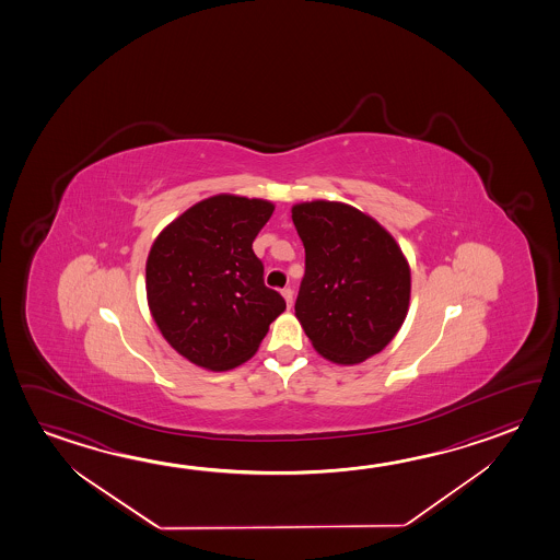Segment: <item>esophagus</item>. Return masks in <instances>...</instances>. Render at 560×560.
Listing matches in <instances>:
<instances>
[{"label": "esophagus", "instance_id": "34e87169", "mask_svg": "<svg viewBox=\"0 0 560 560\" xmlns=\"http://www.w3.org/2000/svg\"><path fill=\"white\" fill-rule=\"evenodd\" d=\"M282 295H284L285 305H288V307H292V302H294V290H292V288H284V290H282Z\"/></svg>", "mask_w": 560, "mask_h": 560}]
</instances>
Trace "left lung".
<instances>
[{"label":"left lung","mask_w":560,"mask_h":560,"mask_svg":"<svg viewBox=\"0 0 560 560\" xmlns=\"http://www.w3.org/2000/svg\"><path fill=\"white\" fill-rule=\"evenodd\" d=\"M292 221L305 248L295 317L327 361H366L394 339L408 315L406 256L378 221L347 203H298Z\"/></svg>","instance_id":"8db88e82"}]
</instances>
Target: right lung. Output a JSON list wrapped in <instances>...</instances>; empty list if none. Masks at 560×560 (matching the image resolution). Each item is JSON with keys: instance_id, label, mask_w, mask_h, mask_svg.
<instances>
[{"instance_id": "add662e5", "label": "right lung", "mask_w": 560, "mask_h": 560, "mask_svg": "<svg viewBox=\"0 0 560 560\" xmlns=\"http://www.w3.org/2000/svg\"><path fill=\"white\" fill-rule=\"evenodd\" d=\"M275 206L219 194L174 219L147 258V298L162 337L184 359L208 370L248 361L285 310L265 285L253 250Z\"/></svg>"}]
</instances>
